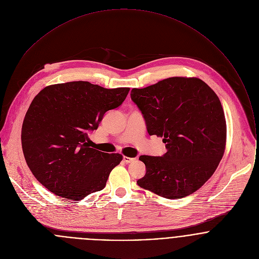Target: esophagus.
Returning <instances> with one entry per match:
<instances>
[{
  "mask_svg": "<svg viewBox=\"0 0 259 259\" xmlns=\"http://www.w3.org/2000/svg\"><path fill=\"white\" fill-rule=\"evenodd\" d=\"M122 159H123V161H124L125 163H130V162H132V161L135 160L134 157H127V156H123Z\"/></svg>",
  "mask_w": 259,
  "mask_h": 259,
  "instance_id": "obj_1",
  "label": "esophagus"
}]
</instances>
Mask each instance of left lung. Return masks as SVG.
<instances>
[{"mask_svg": "<svg viewBox=\"0 0 259 259\" xmlns=\"http://www.w3.org/2000/svg\"><path fill=\"white\" fill-rule=\"evenodd\" d=\"M149 136L163 138L161 156L141 155L146 175L137 184L165 198H183L213 175L224 153L226 123L217 94L197 77L174 76L133 89Z\"/></svg>", "mask_w": 259, "mask_h": 259, "instance_id": "left-lung-1", "label": "left lung"}]
</instances>
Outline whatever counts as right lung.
<instances>
[{
    "instance_id": "right-lung-1",
    "label": "right lung",
    "mask_w": 259,
    "mask_h": 259,
    "mask_svg": "<svg viewBox=\"0 0 259 259\" xmlns=\"http://www.w3.org/2000/svg\"><path fill=\"white\" fill-rule=\"evenodd\" d=\"M130 88L105 89L89 81L57 83L42 89L29 107L22 126L28 166L51 192L78 201L106 186L119 153L90 148L88 134L104 114L118 108Z\"/></svg>"
}]
</instances>
